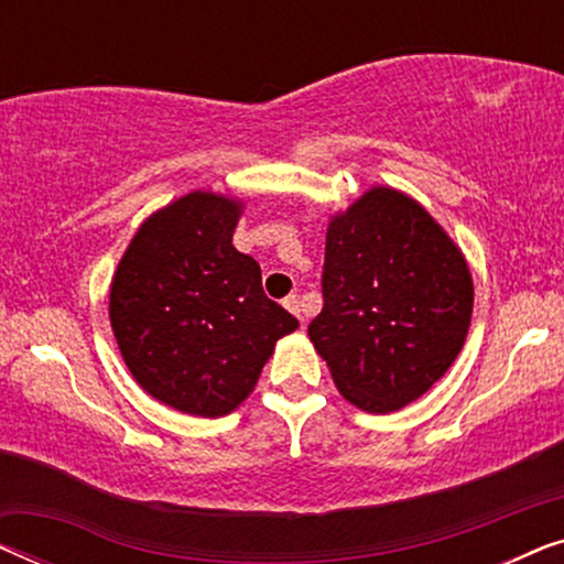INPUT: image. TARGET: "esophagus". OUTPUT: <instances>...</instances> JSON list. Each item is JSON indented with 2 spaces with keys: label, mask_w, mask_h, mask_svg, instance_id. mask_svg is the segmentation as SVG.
Listing matches in <instances>:
<instances>
[{
  "label": "esophagus",
  "mask_w": 564,
  "mask_h": 564,
  "mask_svg": "<svg viewBox=\"0 0 564 564\" xmlns=\"http://www.w3.org/2000/svg\"><path fill=\"white\" fill-rule=\"evenodd\" d=\"M284 307H288V311H290L292 315H297L300 323H305V318H303V305H300V295H288V297H284Z\"/></svg>",
  "instance_id": "1"
}]
</instances>
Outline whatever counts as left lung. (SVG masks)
Wrapping results in <instances>:
<instances>
[{"mask_svg":"<svg viewBox=\"0 0 564 564\" xmlns=\"http://www.w3.org/2000/svg\"><path fill=\"white\" fill-rule=\"evenodd\" d=\"M323 311L307 326L341 395L367 413L421 398L454 365L473 318V274L444 228L403 192L372 187L334 215Z\"/></svg>","mask_w":564,"mask_h":564,"instance_id":"8db88e82","label":"left lung"}]
</instances>
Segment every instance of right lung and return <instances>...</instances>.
<instances>
[{"label": "right lung", "mask_w": 564, "mask_h": 564, "mask_svg": "<svg viewBox=\"0 0 564 564\" xmlns=\"http://www.w3.org/2000/svg\"><path fill=\"white\" fill-rule=\"evenodd\" d=\"M238 199L189 192L138 228L110 288V323L130 375L174 411L218 419L251 395L297 318L264 295L236 251Z\"/></svg>", "instance_id": "add662e5"}]
</instances>
